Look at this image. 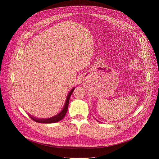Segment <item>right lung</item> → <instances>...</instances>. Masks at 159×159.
Listing matches in <instances>:
<instances>
[{"label": "right lung", "mask_w": 159, "mask_h": 159, "mask_svg": "<svg viewBox=\"0 0 159 159\" xmlns=\"http://www.w3.org/2000/svg\"><path fill=\"white\" fill-rule=\"evenodd\" d=\"M75 88H73L72 89H71V91H70L69 93L68 94V95H67V98H66V102L64 104V106L63 107V109L62 110V111L56 115L55 116H52V117H51V118L44 119L35 118V117H33V116L30 115V116L31 118V119L33 120L34 121H35V122H37L44 123V124H47V123H55V122H57L58 121H60L61 120H62L64 117V116L66 115V114L67 113V111H68V107L70 98V97H71L72 93L73 92Z\"/></svg>", "instance_id": "right-lung-1"}]
</instances>
